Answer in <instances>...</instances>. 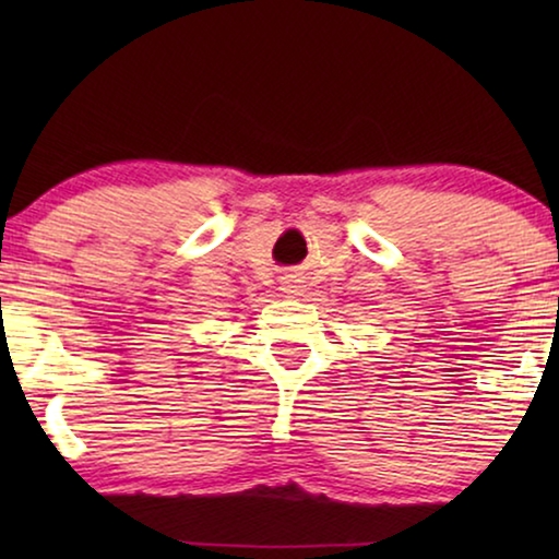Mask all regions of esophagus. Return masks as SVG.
Here are the masks:
<instances>
[{"mask_svg":"<svg viewBox=\"0 0 559 559\" xmlns=\"http://www.w3.org/2000/svg\"><path fill=\"white\" fill-rule=\"evenodd\" d=\"M302 277L300 274H295V272H289V274H285V277H282V289H285V293L293 297V295H302Z\"/></svg>","mask_w":559,"mask_h":559,"instance_id":"1","label":"esophagus"}]
</instances>
